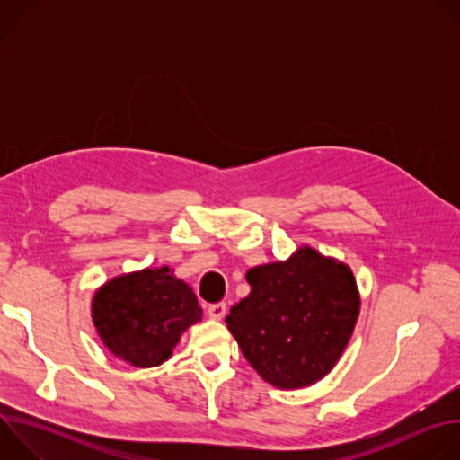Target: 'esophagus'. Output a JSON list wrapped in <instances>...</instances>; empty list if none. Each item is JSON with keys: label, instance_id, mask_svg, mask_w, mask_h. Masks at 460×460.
I'll list each match as a JSON object with an SVG mask.
<instances>
[{"label": "esophagus", "instance_id": "obj_1", "mask_svg": "<svg viewBox=\"0 0 460 460\" xmlns=\"http://www.w3.org/2000/svg\"><path fill=\"white\" fill-rule=\"evenodd\" d=\"M208 313H209V316H211V318H215V320H220V318L226 314V304H224V302H217V304H211V305L208 307Z\"/></svg>", "mask_w": 460, "mask_h": 460}]
</instances>
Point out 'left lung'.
<instances>
[{
  "mask_svg": "<svg viewBox=\"0 0 460 460\" xmlns=\"http://www.w3.org/2000/svg\"><path fill=\"white\" fill-rule=\"evenodd\" d=\"M251 293L226 318L245 360L273 385L295 389L330 373L357 322L353 273L305 247L247 271Z\"/></svg>",
  "mask_w": 460,
  "mask_h": 460,
  "instance_id": "8db88e82",
  "label": "left lung"
}]
</instances>
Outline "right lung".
Masks as SVG:
<instances>
[{
    "mask_svg": "<svg viewBox=\"0 0 460 460\" xmlns=\"http://www.w3.org/2000/svg\"><path fill=\"white\" fill-rule=\"evenodd\" d=\"M93 318L111 353L137 367H153L171 357L202 309L187 284L160 268L105 284L94 296Z\"/></svg>",
    "mask_w": 460,
    "mask_h": 460,
    "instance_id": "obj_1",
    "label": "right lung"
}]
</instances>
